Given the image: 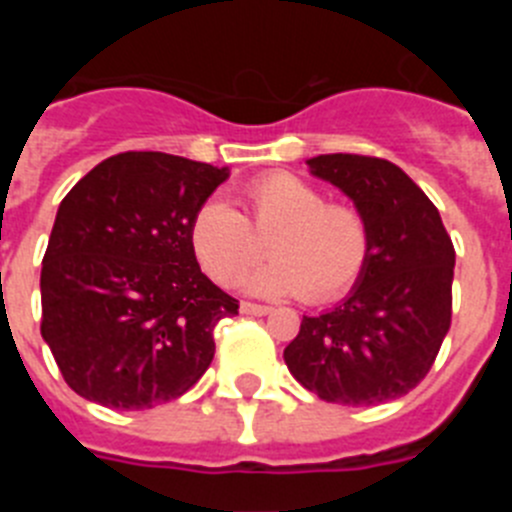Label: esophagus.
Listing matches in <instances>:
<instances>
[{"instance_id": "obj_1", "label": "esophagus", "mask_w": 512, "mask_h": 512, "mask_svg": "<svg viewBox=\"0 0 512 512\" xmlns=\"http://www.w3.org/2000/svg\"><path fill=\"white\" fill-rule=\"evenodd\" d=\"M241 312L243 315H269L271 307L259 305V302H241Z\"/></svg>"}]
</instances>
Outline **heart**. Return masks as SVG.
Here are the masks:
<instances>
[{
  "instance_id": "1",
  "label": "heart",
  "mask_w": 512,
  "mask_h": 512,
  "mask_svg": "<svg viewBox=\"0 0 512 512\" xmlns=\"http://www.w3.org/2000/svg\"><path fill=\"white\" fill-rule=\"evenodd\" d=\"M246 217L223 200L194 212L189 241L215 282L233 284L269 251L274 259L246 279L259 295H302L328 302L354 287L372 253L364 212L328 202L325 192L289 171L253 179L243 189Z\"/></svg>"
}]
</instances>
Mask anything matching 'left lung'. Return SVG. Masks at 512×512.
<instances>
[{
	"label": "left lung",
	"mask_w": 512,
	"mask_h": 512,
	"mask_svg": "<svg viewBox=\"0 0 512 512\" xmlns=\"http://www.w3.org/2000/svg\"><path fill=\"white\" fill-rule=\"evenodd\" d=\"M307 166L364 212L372 253L341 305L302 318L284 361L325 402L397 400L431 372L449 333L454 243L436 205L400 166L356 153L315 156Z\"/></svg>",
	"instance_id": "1"
}]
</instances>
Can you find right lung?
Masks as SVG:
<instances>
[{
	"instance_id": "add662e5",
	"label": "right lung",
	"mask_w": 512,
	"mask_h": 512,
	"mask_svg": "<svg viewBox=\"0 0 512 512\" xmlns=\"http://www.w3.org/2000/svg\"><path fill=\"white\" fill-rule=\"evenodd\" d=\"M228 169L158 151L94 166L63 197L40 271V333L76 395L146 410L197 384L238 300L202 274L194 212Z\"/></svg>"
}]
</instances>
